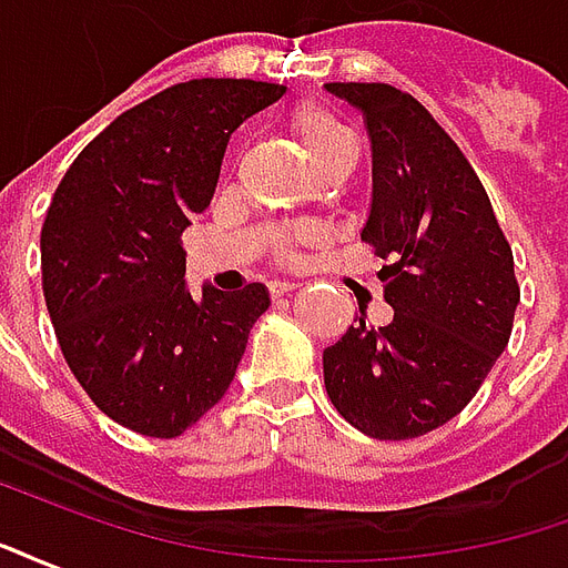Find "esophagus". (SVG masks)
<instances>
[{
    "instance_id": "1",
    "label": "esophagus",
    "mask_w": 568,
    "mask_h": 568,
    "mask_svg": "<svg viewBox=\"0 0 568 568\" xmlns=\"http://www.w3.org/2000/svg\"><path fill=\"white\" fill-rule=\"evenodd\" d=\"M297 283H288V280H273L271 283V295L280 297V295H288V292H295Z\"/></svg>"
}]
</instances>
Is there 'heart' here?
<instances>
[{"label": "heart", "mask_w": 568, "mask_h": 568, "mask_svg": "<svg viewBox=\"0 0 568 568\" xmlns=\"http://www.w3.org/2000/svg\"><path fill=\"white\" fill-rule=\"evenodd\" d=\"M292 133H295L297 145L307 154L310 163H316L320 158H325V154H332L334 149H341L346 142H353L349 130H346L332 112H325L322 105L313 103L301 105L295 115H292ZM307 240H313L310 231H295L288 240H283V255H292V252H295L301 243H307Z\"/></svg>", "instance_id": "1"}]
</instances>
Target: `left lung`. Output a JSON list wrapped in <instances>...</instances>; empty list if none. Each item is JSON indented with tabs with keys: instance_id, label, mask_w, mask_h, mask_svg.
I'll return each instance as SVG.
<instances>
[{
	"instance_id": "1",
	"label": "left lung",
	"mask_w": 568,
	"mask_h": 568,
	"mask_svg": "<svg viewBox=\"0 0 568 568\" xmlns=\"http://www.w3.org/2000/svg\"><path fill=\"white\" fill-rule=\"evenodd\" d=\"M362 112L374 191L362 240L393 322L365 310L322 353L337 414L381 440L419 438L463 410L508 346L520 285L480 179L428 109L393 84L332 81Z\"/></svg>"
}]
</instances>
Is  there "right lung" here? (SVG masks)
Returning a JSON list of instances; mask_svg holds the SVG:
<instances>
[{"instance_id": "add662e5", "label": "right lung", "mask_w": 568, "mask_h": 568, "mask_svg": "<svg viewBox=\"0 0 568 568\" xmlns=\"http://www.w3.org/2000/svg\"><path fill=\"white\" fill-rule=\"evenodd\" d=\"M283 84L194 79L118 115L57 185L42 224V288L69 371L93 405L175 438L222 402L252 325L271 307L185 285L182 231L210 206L227 140Z\"/></svg>"}]
</instances>
